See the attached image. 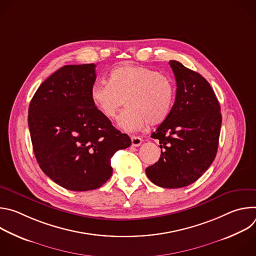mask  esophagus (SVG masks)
Listing matches in <instances>:
<instances>
[{"label":"esophagus","instance_id":"1","mask_svg":"<svg viewBox=\"0 0 256 256\" xmlns=\"http://www.w3.org/2000/svg\"><path fill=\"white\" fill-rule=\"evenodd\" d=\"M142 142V140L138 136H132V146H134V147H138V146Z\"/></svg>","mask_w":256,"mask_h":256}]
</instances>
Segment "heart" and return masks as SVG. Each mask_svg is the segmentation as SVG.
Returning <instances> with one entry per match:
<instances>
[{
  "label": "heart",
  "mask_w": 256,
  "mask_h": 256,
  "mask_svg": "<svg viewBox=\"0 0 256 256\" xmlns=\"http://www.w3.org/2000/svg\"><path fill=\"white\" fill-rule=\"evenodd\" d=\"M174 95V85L167 76L134 64L114 68L109 82H96L90 90L93 104L108 118L116 116L126 100L128 107L118 122L126 132L140 130L147 122H162L171 110Z\"/></svg>",
  "instance_id": "obj_1"
}]
</instances>
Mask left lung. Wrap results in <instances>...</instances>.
I'll use <instances>...</instances> for the list:
<instances>
[{"label": "left lung", "instance_id": "obj_1", "mask_svg": "<svg viewBox=\"0 0 256 256\" xmlns=\"http://www.w3.org/2000/svg\"><path fill=\"white\" fill-rule=\"evenodd\" d=\"M176 97L168 116L152 134L161 156L146 169L154 184L180 188L196 181L212 163L218 146L221 107L208 82L198 72L170 60Z\"/></svg>", "mask_w": 256, "mask_h": 256}]
</instances>
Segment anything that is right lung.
<instances>
[{
    "label": "right lung",
    "mask_w": 256,
    "mask_h": 256,
    "mask_svg": "<svg viewBox=\"0 0 256 256\" xmlns=\"http://www.w3.org/2000/svg\"><path fill=\"white\" fill-rule=\"evenodd\" d=\"M96 66L68 64L35 92L28 109L33 152L42 170L72 192L99 188L112 175L110 159L132 144L93 104Z\"/></svg>",
    "instance_id": "right-lung-1"
}]
</instances>
